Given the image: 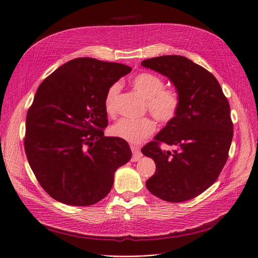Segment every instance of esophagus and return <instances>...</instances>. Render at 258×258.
Instances as JSON below:
<instances>
[{
  "label": "esophagus",
  "mask_w": 258,
  "mask_h": 258,
  "mask_svg": "<svg viewBox=\"0 0 258 258\" xmlns=\"http://www.w3.org/2000/svg\"><path fill=\"white\" fill-rule=\"evenodd\" d=\"M131 150H132V153H133V157H132V161L135 162L137 160H139L141 158V152H140V149L138 147H136V145H131Z\"/></svg>",
  "instance_id": "1"
}]
</instances>
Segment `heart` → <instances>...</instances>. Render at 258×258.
Returning <instances> with one entry per match:
<instances>
[{"mask_svg": "<svg viewBox=\"0 0 258 258\" xmlns=\"http://www.w3.org/2000/svg\"><path fill=\"white\" fill-rule=\"evenodd\" d=\"M161 77L153 73H142L133 79V86L145 99V108L161 124L172 122L179 113L181 97L172 87H164ZM121 91L119 82L110 85L104 97V107L110 116L116 114L117 100ZM155 131V122L150 117L140 119L122 118L111 126V134L127 142L138 143L149 137Z\"/></svg>", "mask_w": 258, "mask_h": 258, "instance_id": "1", "label": "heart"}]
</instances>
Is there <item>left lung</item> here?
<instances>
[{"instance_id": "obj_1", "label": "left lung", "mask_w": 258, "mask_h": 258, "mask_svg": "<svg viewBox=\"0 0 258 258\" xmlns=\"http://www.w3.org/2000/svg\"><path fill=\"white\" fill-rule=\"evenodd\" d=\"M141 64L169 78L181 97L176 118L141 150L156 163L147 187L164 201L182 203L214 183L228 160L230 104L216 78L182 55H161ZM162 144L175 149L163 150Z\"/></svg>"}]
</instances>
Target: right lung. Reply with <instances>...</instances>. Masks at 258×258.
Listing matches in <instances>:
<instances>
[{
    "mask_svg": "<svg viewBox=\"0 0 258 258\" xmlns=\"http://www.w3.org/2000/svg\"><path fill=\"white\" fill-rule=\"evenodd\" d=\"M130 66L77 58L40 84L26 116L24 149L40 185L65 205L97 204L132 152L125 140L105 137L107 89Z\"/></svg>",
    "mask_w": 258,
    "mask_h": 258,
    "instance_id": "1",
    "label": "right lung"
}]
</instances>
